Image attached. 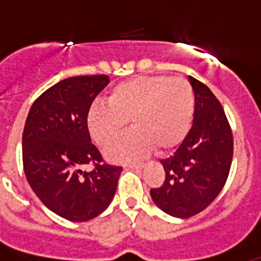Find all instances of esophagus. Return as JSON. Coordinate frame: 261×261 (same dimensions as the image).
<instances>
[{
  "label": "esophagus",
  "instance_id": "obj_1",
  "mask_svg": "<svg viewBox=\"0 0 261 261\" xmlns=\"http://www.w3.org/2000/svg\"><path fill=\"white\" fill-rule=\"evenodd\" d=\"M128 166L130 168H142L144 167V163H129Z\"/></svg>",
  "mask_w": 261,
  "mask_h": 261
}]
</instances>
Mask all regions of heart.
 Masks as SVG:
<instances>
[{"label": "heart", "mask_w": 261, "mask_h": 261, "mask_svg": "<svg viewBox=\"0 0 261 261\" xmlns=\"http://www.w3.org/2000/svg\"><path fill=\"white\" fill-rule=\"evenodd\" d=\"M195 115V93L183 77L140 75L112 87L107 105L95 103L87 111L86 125L94 141L110 149L126 124L135 128L107 156L126 162L150 150L167 153L187 137Z\"/></svg>", "instance_id": "obj_1"}]
</instances>
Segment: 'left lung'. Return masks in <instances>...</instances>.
I'll return each mask as SVG.
<instances>
[{
  "mask_svg": "<svg viewBox=\"0 0 261 261\" xmlns=\"http://www.w3.org/2000/svg\"><path fill=\"white\" fill-rule=\"evenodd\" d=\"M190 82L196 102L192 128L177 150L161 161L165 181L150 190L159 208L177 218L195 216L214 201L227 180L234 150L220 100L199 80L190 77Z\"/></svg>",
  "mask_w": 261,
  "mask_h": 261,
  "instance_id": "1",
  "label": "left lung"
}]
</instances>
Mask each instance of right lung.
Instances as JSON below:
<instances>
[{
    "label": "right lung",
    "mask_w": 261,
    "mask_h": 261,
    "mask_svg": "<svg viewBox=\"0 0 261 261\" xmlns=\"http://www.w3.org/2000/svg\"><path fill=\"white\" fill-rule=\"evenodd\" d=\"M110 84L106 74L65 78L32 103L22 138L23 170L40 201L57 216L85 222L114 199L121 166L105 162L91 142L87 111ZM91 164V172L81 167Z\"/></svg>",
    "instance_id": "right-lung-1"
}]
</instances>
